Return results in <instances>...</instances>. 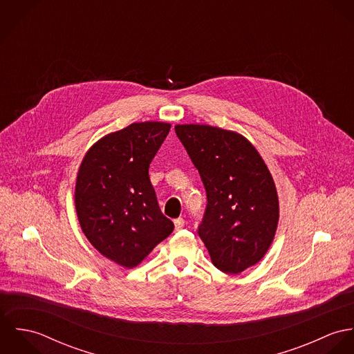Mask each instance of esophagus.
<instances>
[{"label": "esophagus", "instance_id": "obj_1", "mask_svg": "<svg viewBox=\"0 0 354 354\" xmlns=\"http://www.w3.org/2000/svg\"><path fill=\"white\" fill-rule=\"evenodd\" d=\"M184 225H185V221H184L183 218H177V219L174 221V227H176V232L181 230V229L184 227Z\"/></svg>", "mask_w": 354, "mask_h": 354}]
</instances>
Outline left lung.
<instances>
[{"label":"left lung","instance_id":"8db88e82","mask_svg":"<svg viewBox=\"0 0 354 354\" xmlns=\"http://www.w3.org/2000/svg\"><path fill=\"white\" fill-rule=\"evenodd\" d=\"M174 129L207 194L198 234L218 270L240 274L263 259L275 236L279 203L271 173L240 133L199 124Z\"/></svg>","mask_w":354,"mask_h":354}]
</instances>
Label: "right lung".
<instances>
[{
  "label": "right lung",
  "mask_w": 354,
  "mask_h": 354,
  "mask_svg": "<svg viewBox=\"0 0 354 354\" xmlns=\"http://www.w3.org/2000/svg\"><path fill=\"white\" fill-rule=\"evenodd\" d=\"M170 124L146 121L109 133L86 153L75 205L83 233L111 261L136 267L174 229L156 201L149 167Z\"/></svg>",
  "instance_id": "right-lung-1"
}]
</instances>
